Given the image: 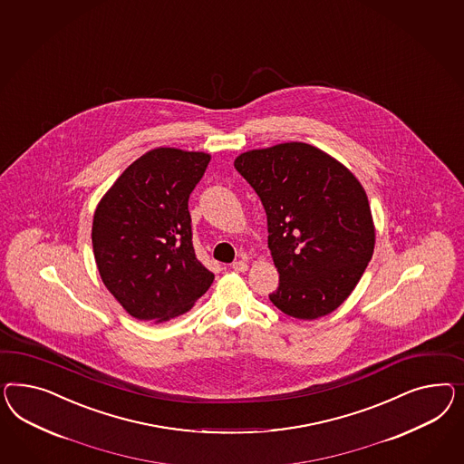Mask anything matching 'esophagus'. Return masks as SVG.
Masks as SVG:
<instances>
[{
	"instance_id": "1",
	"label": "esophagus",
	"mask_w": 464,
	"mask_h": 464,
	"mask_svg": "<svg viewBox=\"0 0 464 464\" xmlns=\"http://www.w3.org/2000/svg\"><path fill=\"white\" fill-rule=\"evenodd\" d=\"M247 261L246 259H238V261H236L234 265H232V269L234 271H237V273H244V271H247Z\"/></svg>"
}]
</instances>
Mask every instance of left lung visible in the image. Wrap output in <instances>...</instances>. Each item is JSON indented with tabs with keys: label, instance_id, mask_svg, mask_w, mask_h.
<instances>
[{
	"label": "left lung",
	"instance_id": "obj_1",
	"mask_svg": "<svg viewBox=\"0 0 464 464\" xmlns=\"http://www.w3.org/2000/svg\"><path fill=\"white\" fill-rule=\"evenodd\" d=\"M234 166L267 217L279 273L269 300L290 317L329 315L356 288L374 251L364 188L344 164L304 142L247 150Z\"/></svg>",
	"mask_w": 464,
	"mask_h": 464
}]
</instances>
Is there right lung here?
I'll list each match as a JSON object with an SVG mask.
<instances>
[{
  "label": "right lung",
  "mask_w": 464,
  "mask_h": 464,
  "mask_svg": "<svg viewBox=\"0 0 464 464\" xmlns=\"http://www.w3.org/2000/svg\"><path fill=\"white\" fill-rule=\"evenodd\" d=\"M210 154L158 147L133 160L94 210V261L127 314L144 322L179 317L203 296L213 273L191 240L188 199Z\"/></svg>",
  "instance_id": "1"
}]
</instances>
